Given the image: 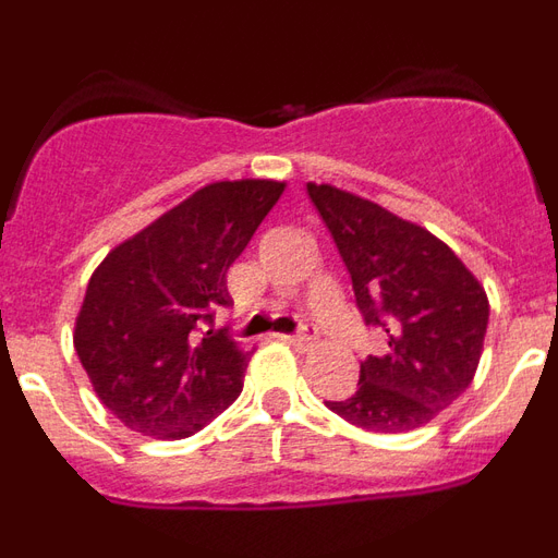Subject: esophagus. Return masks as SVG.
<instances>
[{
	"instance_id": "34e87169",
	"label": "esophagus",
	"mask_w": 558,
	"mask_h": 558,
	"mask_svg": "<svg viewBox=\"0 0 558 558\" xmlns=\"http://www.w3.org/2000/svg\"><path fill=\"white\" fill-rule=\"evenodd\" d=\"M282 340H288L290 347L304 349V347H310V343H313L315 335H313V329L304 327V329H299V332H293V335H282Z\"/></svg>"
}]
</instances>
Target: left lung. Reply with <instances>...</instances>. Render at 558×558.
Listing matches in <instances>:
<instances>
[{
	"label": "left lung",
	"mask_w": 558,
	"mask_h": 558,
	"mask_svg": "<svg viewBox=\"0 0 558 558\" xmlns=\"http://www.w3.org/2000/svg\"><path fill=\"white\" fill-rule=\"evenodd\" d=\"M352 279L363 324L386 352L360 363L357 391L327 408L372 433L427 425L470 388L489 302L475 276L438 236L383 206L329 184H307Z\"/></svg>",
	"instance_id": "left-lung-1"
}]
</instances>
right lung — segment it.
Returning a JSON list of instances; mask_svg holds the SVG:
<instances>
[{"mask_svg": "<svg viewBox=\"0 0 558 558\" xmlns=\"http://www.w3.org/2000/svg\"><path fill=\"white\" fill-rule=\"evenodd\" d=\"M282 192L259 179L204 186L92 274L75 352L122 425L186 438L240 397L248 354L211 322L229 304L231 263Z\"/></svg>", "mask_w": 558, "mask_h": 558, "instance_id": "add662e5", "label": "right lung"}]
</instances>
